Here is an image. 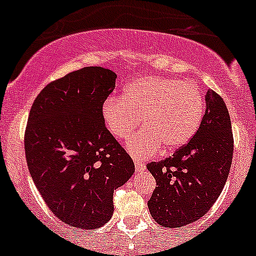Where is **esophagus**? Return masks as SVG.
Masks as SVG:
<instances>
[{
	"label": "esophagus",
	"instance_id": "34e87169",
	"mask_svg": "<svg viewBox=\"0 0 256 256\" xmlns=\"http://www.w3.org/2000/svg\"><path fill=\"white\" fill-rule=\"evenodd\" d=\"M134 168H136V172L141 173V172H144V169H146V165H144V162H140V160L136 159L134 160Z\"/></svg>",
	"mask_w": 256,
	"mask_h": 256
}]
</instances>
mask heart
Segmentation results:
<instances>
[{
	"label": "heart",
	"mask_w": 256,
	"mask_h": 256,
	"mask_svg": "<svg viewBox=\"0 0 256 256\" xmlns=\"http://www.w3.org/2000/svg\"><path fill=\"white\" fill-rule=\"evenodd\" d=\"M205 112L198 86L168 76H144L124 90L123 98L110 97L102 106L106 128L126 140L142 124L144 130L126 142L134 158L148 159L160 148L172 152L184 146L200 126Z\"/></svg>",
	"instance_id": "heart-1"
}]
</instances>
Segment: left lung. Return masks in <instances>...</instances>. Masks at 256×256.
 Instances as JSON below:
<instances>
[{
  "instance_id": "8db88e82",
  "label": "left lung",
  "mask_w": 256,
  "mask_h": 256,
  "mask_svg": "<svg viewBox=\"0 0 256 256\" xmlns=\"http://www.w3.org/2000/svg\"><path fill=\"white\" fill-rule=\"evenodd\" d=\"M205 101L202 120L188 144L146 165L156 180L148 210L162 227H183L204 216L227 182L234 155L230 112L214 91L206 92Z\"/></svg>"
}]
</instances>
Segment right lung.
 Returning <instances> with one entry per match:
<instances>
[{"instance_id":"1","label":"right lung","mask_w":256,"mask_h":256,"mask_svg":"<svg viewBox=\"0 0 256 256\" xmlns=\"http://www.w3.org/2000/svg\"><path fill=\"white\" fill-rule=\"evenodd\" d=\"M115 80L105 68L76 70L47 84L29 112L24 148L32 180L50 210L76 228L108 223L114 190L134 173L102 119Z\"/></svg>"}]
</instances>
